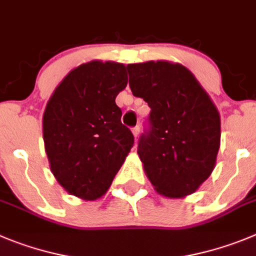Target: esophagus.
<instances>
[{
    "instance_id": "34e87169",
    "label": "esophagus",
    "mask_w": 256,
    "mask_h": 256,
    "mask_svg": "<svg viewBox=\"0 0 256 256\" xmlns=\"http://www.w3.org/2000/svg\"><path fill=\"white\" fill-rule=\"evenodd\" d=\"M132 132H133V136H134V137H137V136L140 134V126H133V128H132Z\"/></svg>"
}]
</instances>
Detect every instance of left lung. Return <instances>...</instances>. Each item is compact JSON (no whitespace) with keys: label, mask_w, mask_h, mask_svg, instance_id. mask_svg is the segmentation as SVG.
<instances>
[{"label":"left lung","mask_w":256,"mask_h":256,"mask_svg":"<svg viewBox=\"0 0 256 256\" xmlns=\"http://www.w3.org/2000/svg\"><path fill=\"white\" fill-rule=\"evenodd\" d=\"M130 88L151 108L137 154L156 190L170 198L192 194L213 171L220 150L218 110L182 64H128Z\"/></svg>","instance_id":"obj_1"}]
</instances>
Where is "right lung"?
<instances>
[{
  "instance_id": "1",
  "label": "right lung",
  "mask_w": 256,
  "mask_h": 256,
  "mask_svg": "<svg viewBox=\"0 0 256 256\" xmlns=\"http://www.w3.org/2000/svg\"><path fill=\"white\" fill-rule=\"evenodd\" d=\"M126 78L124 64L92 60L72 70L46 104V156L56 179L74 196L100 198L134 144L116 104Z\"/></svg>"
}]
</instances>
